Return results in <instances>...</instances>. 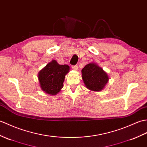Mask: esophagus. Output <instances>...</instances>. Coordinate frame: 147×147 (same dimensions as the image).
<instances>
[{"label":"esophagus","instance_id":"1","mask_svg":"<svg viewBox=\"0 0 147 147\" xmlns=\"http://www.w3.org/2000/svg\"><path fill=\"white\" fill-rule=\"evenodd\" d=\"M71 67H72L73 69H74V70H78V65H73Z\"/></svg>","mask_w":147,"mask_h":147}]
</instances>
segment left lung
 <instances>
[{"instance_id": "obj_1", "label": "left lung", "mask_w": 147, "mask_h": 147, "mask_svg": "<svg viewBox=\"0 0 147 147\" xmlns=\"http://www.w3.org/2000/svg\"><path fill=\"white\" fill-rule=\"evenodd\" d=\"M82 78L88 89L96 91L103 90L109 80L107 73L94 63L87 64L82 69Z\"/></svg>"}]
</instances>
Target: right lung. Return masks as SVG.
<instances>
[{
    "instance_id": "add662e5",
    "label": "right lung",
    "mask_w": 147,
    "mask_h": 147,
    "mask_svg": "<svg viewBox=\"0 0 147 147\" xmlns=\"http://www.w3.org/2000/svg\"><path fill=\"white\" fill-rule=\"evenodd\" d=\"M69 70V66L60 65L53 60L39 73V81L41 89L49 94L58 93L63 86V82L66 74Z\"/></svg>"
}]
</instances>
